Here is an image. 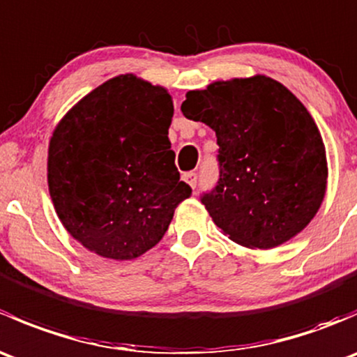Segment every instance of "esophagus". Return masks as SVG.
Returning a JSON list of instances; mask_svg holds the SVG:
<instances>
[{"mask_svg": "<svg viewBox=\"0 0 357 357\" xmlns=\"http://www.w3.org/2000/svg\"><path fill=\"white\" fill-rule=\"evenodd\" d=\"M183 179L188 183L190 188H192V190L197 188V174H195V172H186V174L183 176Z\"/></svg>", "mask_w": 357, "mask_h": 357, "instance_id": "obj_1", "label": "esophagus"}]
</instances>
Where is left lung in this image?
<instances>
[{
    "label": "left lung",
    "mask_w": 357,
    "mask_h": 357,
    "mask_svg": "<svg viewBox=\"0 0 357 357\" xmlns=\"http://www.w3.org/2000/svg\"><path fill=\"white\" fill-rule=\"evenodd\" d=\"M181 112L215 131L221 171L202 204L222 235L268 250L312 221L326 193V150L289 88L262 74L214 81L186 93Z\"/></svg>",
    "instance_id": "8db88e82"
}]
</instances>
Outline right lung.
Returning a JSON list of instances; mask_svg holds the SVG:
<instances>
[{
  "label": "right lung",
  "mask_w": 357,
  "mask_h": 357,
  "mask_svg": "<svg viewBox=\"0 0 357 357\" xmlns=\"http://www.w3.org/2000/svg\"><path fill=\"white\" fill-rule=\"evenodd\" d=\"M164 86L121 74L82 96L48 145V188L63 228L89 252L131 261L155 247L192 195L169 142Z\"/></svg>",
  "instance_id": "right-lung-1"
}]
</instances>
